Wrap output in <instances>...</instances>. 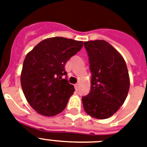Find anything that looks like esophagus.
Wrapping results in <instances>:
<instances>
[{
	"instance_id": "34e87169",
	"label": "esophagus",
	"mask_w": 147,
	"mask_h": 147,
	"mask_svg": "<svg viewBox=\"0 0 147 147\" xmlns=\"http://www.w3.org/2000/svg\"><path fill=\"white\" fill-rule=\"evenodd\" d=\"M75 88H76V91H78V90L79 89V85H78V84H76V85H75Z\"/></svg>"
}]
</instances>
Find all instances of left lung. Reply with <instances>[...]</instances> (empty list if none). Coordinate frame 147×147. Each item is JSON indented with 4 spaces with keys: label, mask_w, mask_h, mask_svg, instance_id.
Wrapping results in <instances>:
<instances>
[{
    "label": "left lung",
    "mask_w": 147,
    "mask_h": 147,
    "mask_svg": "<svg viewBox=\"0 0 147 147\" xmlns=\"http://www.w3.org/2000/svg\"><path fill=\"white\" fill-rule=\"evenodd\" d=\"M91 71V91L82 100L85 112L96 119L116 113L126 100L130 78L121 54L105 40L84 42Z\"/></svg>",
    "instance_id": "8db88e82"
}]
</instances>
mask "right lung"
Masks as SVG:
<instances>
[{
	"instance_id": "add662e5",
	"label": "right lung",
	"mask_w": 147,
	"mask_h": 147,
	"mask_svg": "<svg viewBox=\"0 0 147 147\" xmlns=\"http://www.w3.org/2000/svg\"><path fill=\"white\" fill-rule=\"evenodd\" d=\"M82 41L64 37L42 40L26 55L22 69L21 86L31 107L44 116H55L65 108L75 92L65 70L68 60L79 52Z\"/></svg>"
}]
</instances>
